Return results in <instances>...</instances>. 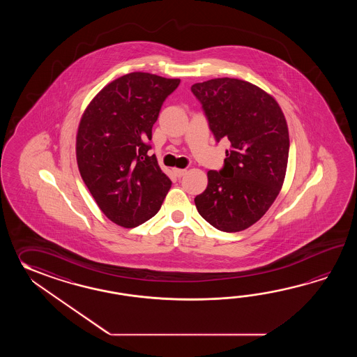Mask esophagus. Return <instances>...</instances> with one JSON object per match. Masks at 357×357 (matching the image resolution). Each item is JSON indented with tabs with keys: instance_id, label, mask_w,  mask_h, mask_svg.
<instances>
[{
	"instance_id": "obj_1",
	"label": "esophagus",
	"mask_w": 357,
	"mask_h": 357,
	"mask_svg": "<svg viewBox=\"0 0 357 357\" xmlns=\"http://www.w3.org/2000/svg\"><path fill=\"white\" fill-rule=\"evenodd\" d=\"M174 174H175L176 177H182V176L185 175L186 174V169H181V168H175L174 169Z\"/></svg>"
}]
</instances>
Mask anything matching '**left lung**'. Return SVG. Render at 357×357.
<instances>
[{
    "instance_id": "left-lung-1",
    "label": "left lung",
    "mask_w": 357,
    "mask_h": 357,
    "mask_svg": "<svg viewBox=\"0 0 357 357\" xmlns=\"http://www.w3.org/2000/svg\"><path fill=\"white\" fill-rule=\"evenodd\" d=\"M191 91L215 142H229L223 167L208 172V186L195 197L197 212L220 231H243L281 191L289 151L284 114L273 97L238 79H212Z\"/></svg>"
}]
</instances>
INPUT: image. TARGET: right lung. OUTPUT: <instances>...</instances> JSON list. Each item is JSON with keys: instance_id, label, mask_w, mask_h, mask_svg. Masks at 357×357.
<instances>
[{"instance_id": "add662e5", "label": "right lung", "mask_w": 357, "mask_h": 357, "mask_svg": "<svg viewBox=\"0 0 357 357\" xmlns=\"http://www.w3.org/2000/svg\"><path fill=\"white\" fill-rule=\"evenodd\" d=\"M178 84L180 79L131 73L99 91L82 117L77 167L100 211L119 226L151 220L172 185L149 151L160 107Z\"/></svg>"}]
</instances>
